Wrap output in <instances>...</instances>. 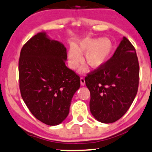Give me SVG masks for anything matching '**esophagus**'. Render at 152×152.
<instances>
[{
  "instance_id": "obj_1",
  "label": "esophagus",
  "mask_w": 152,
  "mask_h": 152,
  "mask_svg": "<svg viewBox=\"0 0 152 152\" xmlns=\"http://www.w3.org/2000/svg\"><path fill=\"white\" fill-rule=\"evenodd\" d=\"M80 84H81L82 86H84L85 85V80L83 77L80 78Z\"/></svg>"
}]
</instances>
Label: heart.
<instances>
[{
    "label": "heart",
    "mask_w": 152,
    "mask_h": 152,
    "mask_svg": "<svg viewBox=\"0 0 152 152\" xmlns=\"http://www.w3.org/2000/svg\"><path fill=\"white\" fill-rule=\"evenodd\" d=\"M113 51V43L107 38H87L80 40L75 46L71 45L67 53L69 65L76 69L82 62L81 54H85V62L92 69L101 68L108 61ZM82 72L85 69H80Z\"/></svg>",
    "instance_id": "b5f03b06"
}]
</instances>
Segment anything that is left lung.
I'll return each mask as SVG.
<instances>
[{
    "label": "left lung",
    "instance_id": "left-lung-1",
    "mask_svg": "<svg viewBox=\"0 0 152 152\" xmlns=\"http://www.w3.org/2000/svg\"><path fill=\"white\" fill-rule=\"evenodd\" d=\"M139 77L135 48L123 37L113 56L85 77L90 92V112L94 118L106 124L120 119L136 97Z\"/></svg>",
    "mask_w": 152,
    "mask_h": 152
}]
</instances>
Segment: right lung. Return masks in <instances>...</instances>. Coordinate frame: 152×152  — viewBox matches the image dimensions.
<instances>
[{
  "label": "right lung",
  "instance_id": "add662e5",
  "mask_svg": "<svg viewBox=\"0 0 152 152\" xmlns=\"http://www.w3.org/2000/svg\"><path fill=\"white\" fill-rule=\"evenodd\" d=\"M67 49L45 32L34 35L20 55V90L35 118L50 126L58 125L69 112L80 78L65 65Z\"/></svg>",
  "mask_w": 152,
  "mask_h": 152
}]
</instances>
